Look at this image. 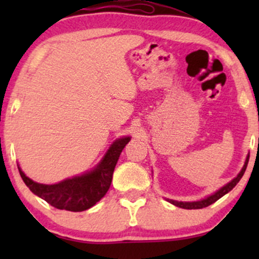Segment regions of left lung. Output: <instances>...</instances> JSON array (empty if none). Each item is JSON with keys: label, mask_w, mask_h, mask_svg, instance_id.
I'll use <instances>...</instances> for the list:
<instances>
[{"label": "left lung", "mask_w": 259, "mask_h": 259, "mask_svg": "<svg viewBox=\"0 0 259 259\" xmlns=\"http://www.w3.org/2000/svg\"><path fill=\"white\" fill-rule=\"evenodd\" d=\"M248 159H249V156L247 154V158H246V160H245V164H243L241 171H240V173L237 174L236 178H234V179L231 180L230 183H228L227 185H224V186L222 187V189H219L218 191L214 192V194L208 196V197L203 198V200L196 201V202H178V201H174V200H168V201L170 202V203H173L174 206L184 208V209H200V208L208 207V206H209V204L214 203L215 201H218L219 198L223 197V196H224V195H227L229 191H231V190H233L234 187L236 186V184L239 183L240 179H241L243 173H245L246 168H247Z\"/></svg>", "instance_id": "1"}]
</instances>
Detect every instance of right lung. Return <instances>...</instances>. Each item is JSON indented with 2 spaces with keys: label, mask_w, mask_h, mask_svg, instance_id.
<instances>
[{
  "label": "right lung",
  "mask_w": 259,
  "mask_h": 259,
  "mask_svg": "<svg viewBox=\"0 0 259 259\" xmlns=\"http://www.w3.org/2000/svg\"><path fill=\"white\" fill-rule=\"evenodd\" d=\"M130 141L129 136L115 140L102 160L91 171L65 179L53 185L35 183L19 169L20 177L32 194L41 197L57 209L82 212L99 202L111 186L113 171L119 156Z\"/></svg>",
  "instance_id": "right-lung-1"
}]
</instances>
